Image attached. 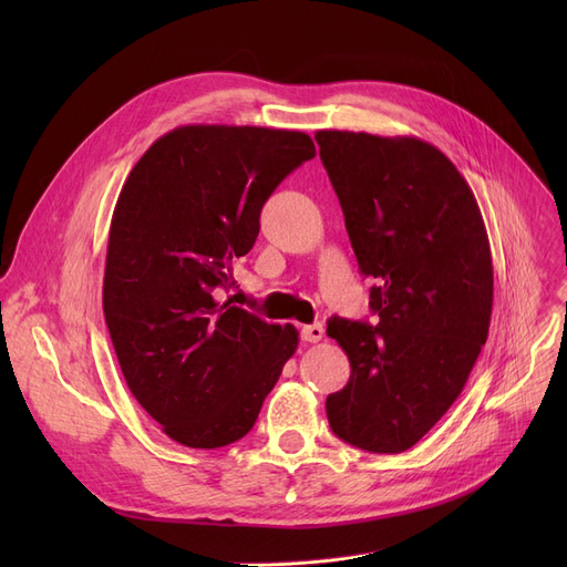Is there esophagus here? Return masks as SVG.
<instances>
[{"label":"esophagus","instance_id":"1","mask_svg":"<svg viewBox=\"0 0 567 567\" xmlns=\"http://www.w3.org/2000/svg\"><path fill=\"white\" fill-rule=\"evenodd\" d=\"M323 338V326L321 323H308L301 329V340L303 342H319Z\"/></svg>","mask_w":567,"mask_h":567}]
</instances>
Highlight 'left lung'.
I'll list each match as a JSON object with an SVG mask.
<instances>
[{
	"label": "left lung",
	"instance_id": "left-lung-1",
	"mask_svg": "<svg viewBox=\"0 0 567 567\" xmlns=\"http://www.w3.org/2000/svg\"><path fill=\"white\" fill-rule=\"evenodd\" d=\"M377 323L329 319L351 377L326 398L331 430L368 453L419 443L460 398L487 342L494 271L464 176L419 137L319 131Z\"/></svg>",
	"mask_w": 567,
	"mask_h": 567
}]
</instances>
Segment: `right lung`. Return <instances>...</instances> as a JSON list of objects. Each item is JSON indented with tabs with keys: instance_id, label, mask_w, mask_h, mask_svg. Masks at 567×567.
Returning a JSON list of instances; mask_svg holds the SVG:
<instances>
[{
	"instance_id": "obj_1",
	"label": "right lung",
	"mask_w": 567,
	"mask_h": 567,
	"mask_svg": "<svg viewBox=\"0 0 567 567\" xmlns=\"http://www.w3.org/2000/svg\"><path fill=\"white\" fill-rule=\"evenodd\" d=\"M315 158L301 131L182 126L131 169L110 225L103 312L131 393L163 432L214 451L244 439L299 347L291 323L218 303L264 202Z\"/></svg>"
}]
</instances>
